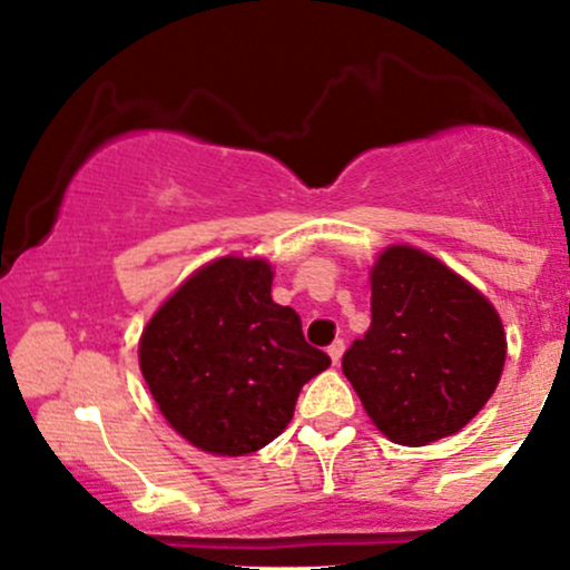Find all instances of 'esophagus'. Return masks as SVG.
I'll list each match as a JSON object with an SVG mask.
<instances>
[{
  "label": "esophagus",
  "instance_id": "1",
  "mask_svg": "<svg viewBox=\"0 0 570 570\" xmlns=\"http://www.w3.org/2000/svg\"><path fill=\"white\" fill-rule=\"evenodd\" d=\"M343 351H345V343H343V340H335V343H332L330 345V348H326V353H330V358H332V362H340V358H343Z\"/></svg>",
  "mask_w": 570,
  "mask_h": 570
}]
</instances>
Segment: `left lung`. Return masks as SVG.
<instances>
[{"label":"left lung","instance_id":"1","mask_svg":"<svg viewBox=\"0 0 570 570\" xmlns=\"http://www.w3.org/2000/svg\"><path fill=\"white\" fill-rule=\"evenodd\" d=\"M372 324L343 356L364 412L391 442L458 434L488 404L507 362L493 303L453 267L410 244L370 267Z\"/></svg>","mask_w":570,"mask_h":570}]
</instances>
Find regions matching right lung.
I'll list each match as a JSON object with an SVG mask.
<instances>
[{
	"label": "right lung",
	"mask_w": 570,
	"mask_h": 570,
	"mask_svg": "<svg viewBox=\"0 0 570 570\" xmlns=\"http://www.w3.org/2000/svg\"><path fill=\"white\" fill-rule=\"evenodd\" d=\"M273 265L227 254L163 299L139 337L149 394L176 434L212 455H248L292 423L303 385L330 367L292 307L273 303Z\"/></svg>",
	"instance_id": "right-lung-1"
}]
</instances>
